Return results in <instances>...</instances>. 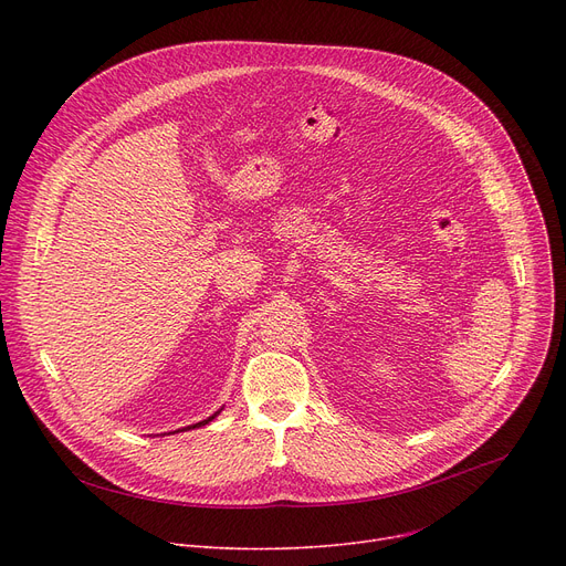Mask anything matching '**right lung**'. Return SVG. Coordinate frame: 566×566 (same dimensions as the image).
I'll return each mask as SVG.
<instances>
[{
    "label": "right lung",
    "instance_id": "1",
    "mask_svg": "<svg viewBox=\"0 0 566 566\" xmlns=\"http://www.w3.org/2000/svg\"><path fill=\"white\" fill-rule=\"evenodd\" d=\"M220 412H222V408H220L218 412H213V415H211V418H206V420H201V422H197V424H190V427H186V429H178V431H188V429H199V427H203V424H208V422H213V420L218 418V415H220ZM178 431H176V433H178Z\"/></svg>",
    "mask_w": 566,
    "mask_h": 566
}]
</instances>
